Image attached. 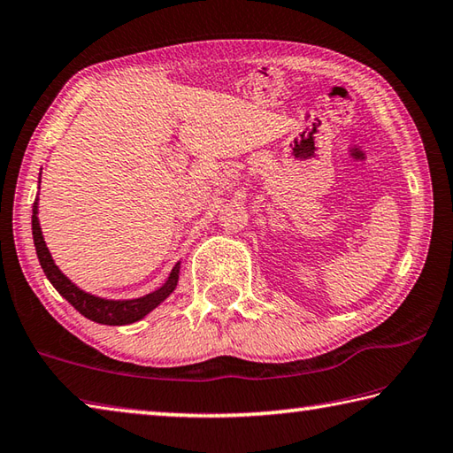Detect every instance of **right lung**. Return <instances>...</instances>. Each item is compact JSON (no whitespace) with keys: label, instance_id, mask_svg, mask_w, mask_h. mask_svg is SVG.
Returning a JSON list of instances; mask_svg holds the SVG:
<instances>
[{"label":"right lung","instance_id":"right-lung-1","mask_svg":"<svg viewBox=\"0 0 453 453\" xmlns=\"http://www.w3.org/2000/svg\"><path fill=\"white\" fill-rule=\"evenodd\" d=\"M39 177H42V173H39ZM31 231H34V244H35L39 265H42L45 276L53 284V288L58 290L59 295L65 298L79 314H83L85 319H89L93 322L109 324V326H123V324H133L141 319H145L150 311H155V308L161 304L174 288H177L180 263L173 266L169 279H166V282L161 288H157L155 292H150V295H145L141 298L109 300V298H99L95 295H89V292H85L79 287H75V284L59 271V266L53 263L51 252H50V249H47V244L43 241L42 226H39L37 198L34 203V214H31Z\"/></svg>","mask_w":453,"mask_h":453}]
</instances>
